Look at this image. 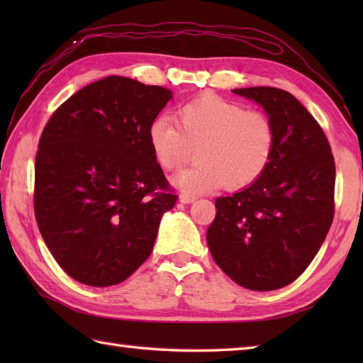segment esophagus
I'll use <instances>...</instances> for the list:
<instances>
[{
    "label": "esophagus",
    "instance_id": "34e87169",
    "mask_svg": "<svg viewBox=\"0 0 363 363\" xmlns=\"http://www.w3.org/2000/svg\"><path fill=\"white\" fill-rule=\"evenodd\" d=\"M196 199V196L195 195H190V194H182L181 196H179V201L181 203H184V204H190V203H194Z\"/></svg>",
    "mask_w": 363,
    "mask_h": 363
}]
</instances>
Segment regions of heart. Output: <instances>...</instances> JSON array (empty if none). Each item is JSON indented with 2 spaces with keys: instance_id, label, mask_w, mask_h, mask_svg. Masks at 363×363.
<instances>
[{
  "instance_id": "obj_1",
  "label": "heart",
  "mask_w": 363,
  "mask_h": 363,
  "mask_svg": "<svg viewBox=\"0 0 363 363\" xmlns=\"http://www.w3.org/2000/svg\"><path fill=\"white\" fill-rule=\"evenodd\" d=\"M174 124L156 118L146 130V142L154 160L167 172L186 165L196 150L199 164L173 177L181 190L203 194L225 186L250 187L273 159L276 129L264 111L203 94L177 107Z\"/></svg>"
}]
</instances>
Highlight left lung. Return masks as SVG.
<instances>
[{
    "mask_svg": "<svg viewBox=\"0 0 363 363\" xmlns=\"http://www.w3.org/2000/svg\"><path fill=\"white\" fill-rule=\"evenodd\" d=\"M233 91L264 106L276 129V148L260 179L215 199L217 215L206 238L230 279L269 291L303 274L325 242L335 209V162L318 121L289 91Z\"/></svg>",
    "mask_w": 363,
    "mask_h": 363,
    "instance_id": "obj_1",
    "label": "left lung"
}]
</instances>
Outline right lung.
Instances as JSON below:
<instances>
[{
	"label": "right lung",
	"instance_id": "obj_1",
	"mask_svg": "<svg viewBox=\"0 0 363 363\" xmlns=\"http://www.w3.org/2000/svg\"><path fill=\"white\" fill-rule=\"evenodd\" d=\"M172 91L107 76L50 117L34 176L37 226L74 281L117 285L150 257L164 212L177 201L146 142Z\"/></svg>",
	"mask_w": 363,
	"mask_h": 363
}]
</instances>
